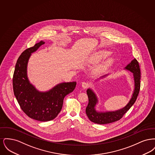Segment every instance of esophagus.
Returning <instances> with one entry per match:
<instances>
[{"mask_svg": "<svg viewBox=\"0 0 155 155\" xmlns=\"http://www.w3.org/2000/svg\"><path fill=\"white\" fill-rule=\"evenodd\" d=\"M89 86V84L88 82H82V87L83 88H88Z\"/></svg>", "mask_w": 155, "mask_h": 155, "instance_id": "esophagus-1", "label": "esophagus"}]
</instances>
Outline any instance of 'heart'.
I'll return each instance as SVG.
<instances>
[{
  "instance_id": "obj_1",
  "label": "heart",
  "mask_w": 155,
  "mask_h": 155,
  "mask_svg": "<svg viewBox=\"0 0 155 155\" xmlns=\"http://www.w3.org/2000/svg\"><path fill=\"white\" fill-rule=\"evenodd\" d=\"M109 54H110V52L101 51V52H99L98 53L96 54V55L95 56V59L96 60H99L105 58L106 57H107Z\"/></svg>"
}]
</instances>
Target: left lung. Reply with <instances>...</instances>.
I'll list each match as a JSON object with an SVG mask.
<instances>
[{
	"instance_id": "left-lung-1",
	"label": "left lung",
	"mask_w": 155,
	"mask_h": 155,
	"mask_svg": "<svg viewBox=\"0 0 155 155\" xmlns=\"http://www.w3.org/2000/svg\"><path fill=\"white\" fill-rule=\"evenodd\" d=\"M125 68L133 73L135 82V89L131 100L124 108L115 111L104 113L97 112L95 109V106L97 102V97L91 89H87V94L88 97L89 102L85 111L89 119L93 123L99 124H105L118 121L123 117L124 114L135 102L140 90V71L139 63L137 59H134L129 64L125 67Z\"/></svg>"
}]
</instances>
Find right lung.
Segmentation results:
<instances>
[{
  "mask_svg": "<svg viewBox=\"0 0 155 155\" xmlns=\"http://www.w3.org/2000/svg\"><path fill=\"white\" fill-rule=\"evenodd\" d=\"M42 41L22 52L17 61L13 77L14 94L22 110L30 118L48 121L56 118L62 109L64 97L74 91L76 82L59 84L51 90L40 92L30 83L27 75L28 60Z\"/></svg>",
  "mask_w": 155,
  "mask_h": 155,
  "instance_id": "right-lung-1",
  "label": "right lung"
}]
</instances>
